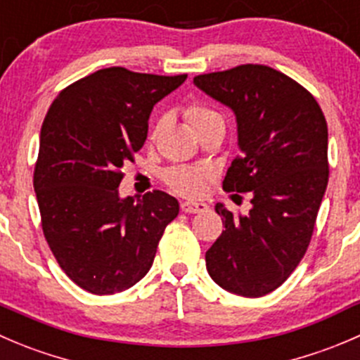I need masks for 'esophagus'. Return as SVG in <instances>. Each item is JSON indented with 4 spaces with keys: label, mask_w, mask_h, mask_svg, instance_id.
<instances>
[{
    "label": "esophagus",
    "mask_w": 360,
    "mask_h": 360,
    "mask_svg": "<svg viewBox=\"0 0 360 360\" xmlns=\"http://www.w3.org/2000/svg\"><path fill=\"white\" fill-rule=\"evenodd\" d=\"M209 205L205 202H197V200H184L181 202V211L188 212V214H195V212H204L207 211Z\"/></svg>",
    "instance_id": "34e87169"
}]
</instances>
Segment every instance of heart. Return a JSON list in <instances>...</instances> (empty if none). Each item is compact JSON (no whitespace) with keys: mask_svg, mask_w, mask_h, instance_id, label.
<instances>
[{"mask_svg":"<svg viewBox=\"0 0 360 360\" xmlns=\"http://www.w3.org/2000/svg\"><path fill=\"white\" fill-rule=\"evenodd\" d=\"M184 117H186L188 124L193 131H198L207 127V124L221 121V116L216 110L197 102L190 103L184 109ZM205 179H207V172L204 169H198V167L179 165L172 167L165 172V183L181 195H198L204 190Z\"/></svg>","mask_w":360,"mask_h":360,"instance_id":"obj_1","label":"heart"}]
</instances>
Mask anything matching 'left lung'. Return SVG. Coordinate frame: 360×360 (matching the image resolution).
Listing matches in <instances>:
<instances>
[{
	"mask_svg": "<svg viewBox=\"0 0 360 360\" xmlns=\"http://www.w3.org/2000/svg\"><path fill=\"white\" fill-rule=\"evenodd\" d=\"M193 84L236 114L240 155L223 190L251 191L244 216L216 204L225 230L205 267L225 290L262 297L287 281L311 240L329 181L326 117L311 93L271 66L240 65Z\"/></svg>",
	"mask_w": 360,
	"mask_h": 360,
	"instance_id": "8db88e82",
	"label": "left lung"
}]
</instances>
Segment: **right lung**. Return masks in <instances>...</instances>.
I'll use <instances>...</instances> for the list:
<instances>
[{"instance_id": "obj_1", "label": "right lung", "mask_w": 360, "mask_h": 360, "mask_svg": "<svg viewBox=\"0 0 360 360\" xmlns=\"http://www.w3.org/2000/svg\"><path fill=\"white\" fill-rule=\"evenodd\" d=\"M186 75H153L112 66L63 89L45 116L34 165L41 229L66 276L110 295L148 274L179 202L149 191L120 197L123 169L148 137L156 103Z\"/></svg>"}]
</instances>
